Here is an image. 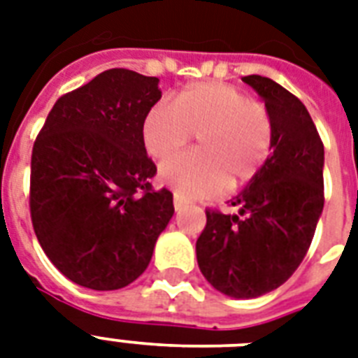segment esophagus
Here are the masks:
<instances>
[{"label": "esophagus", "mask_w": 358, "mask_h": 358, "mask_svg": "<svg viewBox=\"0 0 358 358\" xmlns=\"http://www.w3.org/2000/svg\"><path fill=\"white\" fill-rule=\"evenodd\" d=\"M184 206H187V201H185L184 196L180 195V193H174V210L180 212Z\"/></svg>", "instance_id": "1"}]
</instances>
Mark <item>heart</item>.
I'll return each mask as SVG.
<instances>
[{
    "mask_svg": "<svg viewBox=\"0 0 358 358\" xmlns=\"http://www.w3.org/2000/svg\"><path fill=\"white\" fill-rule=\"evenodd\" d=\"M199 137L196 154L162 167V178L185 199L221 195L229 184L247 185L273 152L275 128L264 103L219 81L191 83L173 106L156 103L143 122V143L165 162Z\"/></svg>",
    "mask_w": 358,
    "mask_h": 358,
    "instance_id": "b5f03b06",
    "label": "heart"
}]
</instances>
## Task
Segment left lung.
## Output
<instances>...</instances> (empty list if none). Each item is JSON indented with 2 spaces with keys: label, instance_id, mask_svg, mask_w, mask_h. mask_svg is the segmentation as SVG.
I'll list each match as a JSON object with an SVG mask.
<instances>
[{
  "label": "left lung",
  "instance_id": "left-lung-1",
  "mask_svg": "<svg viewBox=\"0 0 358 358\" xmlns=\"http://www.w3.org/2000/svg\"><path fill=\"white\" fill-rule=\"evenodd\" d=\"M266 102L275 143L232 206L206 210L196 239L202 275L221 294L252 299L284 284L308 252L323 202V141L299 98L264 76H245Z\"/></svg>",
  "mask_w": 358,
  "mask_h": 358
}]
</instances>
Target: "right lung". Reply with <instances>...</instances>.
Listing matches in <instances>:
<instances>
[{
  "label": "right lung",
  "instance_id": "right-lung-1",
  "mask_svg": "<svg viewBox=\"0 0 358 358\" xmlns=\"http://www.w3.org/2000/svg\"><path fill=\"white\" fill-rule=\"evenodd\" d=\"M157 78L111 69L53 103L31 154L29 212L36 239L72 282L128 286L150 264L174 213L154 189L143 122L162 98Z\"/></svg>",
  "mask_w": 358,
  "mask_h": 358
}]
</instances>
